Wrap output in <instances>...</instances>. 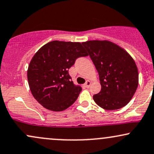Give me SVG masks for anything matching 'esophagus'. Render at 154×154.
Masks as SVG:
<instances>
[{"label":"esophagus","instance_id":"obj_1","mask_svg":"<svg viewBox=\"0 0 154 154\" xmlns=\"http://www.w3.org/2000/svg\"><path fill=\"white\" fill-rule=\"evenodd\" d=\"M91 81L88 80L87 82H85V87L88 88L90 87V86H91Z\"/></svg>","mask_w":154,"mask_h":154}]
</instances>
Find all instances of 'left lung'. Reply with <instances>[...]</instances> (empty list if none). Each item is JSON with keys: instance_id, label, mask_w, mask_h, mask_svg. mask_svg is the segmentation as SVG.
Returning a JSON list of instances; mask_svg holds the SVG:
<instances>
[{"instance_id": "8db88e82", "label": "left lung", "mask_w": 154, "mask_h": 154, "mask_svg": "<svg viewBox=\"0 0 154 154\" xmlns=\"http://www.w3.org/2000/svg\"><path fill=\"white\" fill-rule=\"evenodd\" d=\"M82 45L99 75L101 90L93 95L94 101L106 110L126 106L138 85V71L131 56L108 40H89Z\"/></svg>"}]
</instances>
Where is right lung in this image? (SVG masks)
Returning a JSON list of instances; mask_svg holds the SVG:
<instances>
[{
    "mask_svg": "<svg viewBox=\"0 0 154 154\" xmlns=\"http://www.w3.org/2000/svg\"><path fill=\"white\" fill-rule=\"evenodd\" d=\"M87 56L80 43L54 40L40 48L27 70L29 88L37 101L54 111H63L75 103L82 88L72 82L69 69L77 58Z\"/></svg>",
    "mask_w": 154,
    "mask_h": 154,
    "instance_id": "1",
    "label": "right lung"
}]
</instances>
